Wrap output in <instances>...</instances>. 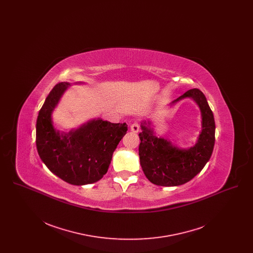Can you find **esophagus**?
Here are the masks:
<instances>
[{
  "mask_svg": "<svg viewBox=\"0 0 253 253\" xmlns=\"http://www.w3.org/2000/svg\"><path fill=\"white\" fill-rule=\"evenodd\" d=\"M130 130H131V132H139V126H138V124H137L136 122H133L132 125L130 126Z\"/></svg>",
  "mask_w": 253,
  "mask_h": 253,
  "instance_id": "esophagus-1",
  "label": "esophagus"
}]
</instances>
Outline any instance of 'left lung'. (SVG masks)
I'll return each mask as SVG.
<instances>
[{"mask_svg":"<svg viewBox=\"0 0 253 253\" xmlns=\"http://www.w3.org/2000/svg\"><path fill=\"white\" fill-rule=\"evenodd\" d=\"M192 98L201 113V132L196 143L180 148L168 138L157 136L152 121H142L138 155L146 177L157 186L183 185L199 173L211 157L215 141V122L204 94L194 88L169 103L173 106L184 98Z\"/></svg>","mask_w":253,"mask_h":253,"instance_id":"left-lung-1","label":"left lung"}]
</instances>
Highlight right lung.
I'll use <instances>...</instances> for the list:
<instances>
[{
    "mask_svg": "<svg viewBox=\"0 0 253 253\" xmlns=\"http://www.w3.org/2000/svg\"><path fill=\"white\" fill-rule=\"evenodd\" d=\"M78 82L75 84H84ZM71 86L60 83L49 93L39 112L36 124L38 154L60 179L83 186L101 179L107 172L113 153L128 130L126 123L94 119L69 132L55 128L52 114Z\"/></svg>",
    "mask_w": 253,
    "mask_h": 253,
    "instance_id": "obj_1",
    "label": "right lung"
}]
</instances>
